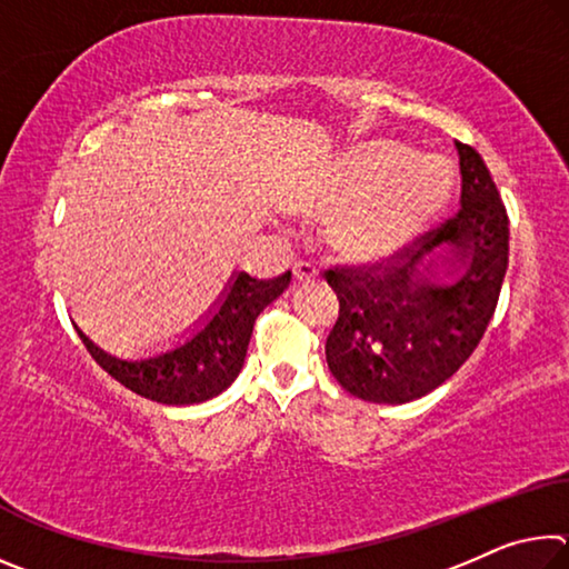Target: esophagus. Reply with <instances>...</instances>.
Instances as JSON below:
<instances>
[{"label": "esophagus", "mask_w": 569, "mask_h": 569, "mask_svg": "<svg viewBox=\"0 0 569 569\" xmlns=\"http://www.w3.org/2000/svg\"><path fill=\"white\" fill-rule=\"evenodd\" d=\"M316 276H319V271H316L313 263H308V261L293 263V278H296V281H313Z\"/></svg>", "instance_id": "1"}]
</instances>
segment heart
Masks as SVG:
<instances>
[{
    "label": "heart",
    "instance_id": "1",
    "mask_svg": "<svg viewBox=\"0 0 569 569\" xmlns=\"http://www.w3.org/2000/svg\"><path fill=\"white\" fill-rule=\"evenodd\" d=\"M451 168L391 140L359 142L288 198L303 218H329L333 250L359 263L389 261L417 243L447 206Z\"/></svg>",
    "mask_w": 569,
    "mask_h": 569
}]
</instances>
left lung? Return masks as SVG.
I'll return each mask as SVG.
<instances>
[{
    "label": "left lung",
    "mask_w": 569,
    "mask_h": 569,
    "mask_svg": "<svg viewBox=\"0 0 569 569\" xmlns=\"http://www.w3.org/2000/svg\"><path fill=\"white\" fill-rule=\"evenodd\" d=\"M455 218L371 268H331L339 319L326 361L363 401L407 403L459 371L492 321L509 261V218L479 152L457 142Z\"/></svg>",
    "instance_id": "left-lung-1"
}]
</instances>
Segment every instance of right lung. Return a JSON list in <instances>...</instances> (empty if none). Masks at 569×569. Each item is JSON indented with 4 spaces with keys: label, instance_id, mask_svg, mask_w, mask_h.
<instances>
[{
    "label": "right lung",
    "instance_id": "right-lung-1",
    "mask_svg": "<svg viewBox=\"0 0 569 569\" xmlns=\"http://www.w3.org/2000/svg\"><path fill=\"white\" fill-rule=\"evenodd\" d=\"M291 283V271L258 281L238 271L230 276L226 291L220 293L208 316L186 341L160 351L148 359H118L100 349L74 321L82 343L112 379L150 401L186 407L218 397L243 369L250 333L258 313L273 303Z\"/></svg>",
    "mask_w": 569,
    "mask_h": 569
}]
</instances>
